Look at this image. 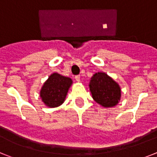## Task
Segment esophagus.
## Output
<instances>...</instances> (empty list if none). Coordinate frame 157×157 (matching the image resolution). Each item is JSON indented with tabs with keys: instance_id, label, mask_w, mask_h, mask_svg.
<instances>
[{
	"instance_id": "esophagus-1",
	"label": "esophagus",
	"mask_w": 157,
	"mask_h": 157,
	"mask_svg": "<svg viewBox=\"0 0 157 157\" xmlns=\"http://www.w3.org/2000/svg\"><path fill=\"white\" fill-rule=\"evenodd\" d=\"M75 80H76L77 82H80L81 81V76H75Z\"/></svg>"
}]
</instances>
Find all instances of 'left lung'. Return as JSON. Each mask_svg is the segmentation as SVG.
<instances>
[{"instance_id": "left-lung-1", "label": "left lung", "mask_w": 157, "mask_h": 157, "mask_svg": "<svg viewBox=\"0 0 157 157\" xmlns=\"http://www.w3.org/2000/svg\"><path fill=\"white\" fill-rule=\"evenodd\" d=\"M89 86L93 100L104 108L114 107L121 101V89L119 84L105 72L95 73Z\"/></svg>"}]
</instances>
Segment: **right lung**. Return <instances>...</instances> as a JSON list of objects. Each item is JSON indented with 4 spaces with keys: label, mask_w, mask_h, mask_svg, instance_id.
Here are the masks:
<instances>
[{
    "label": "right lung",
    "mask_w": 157,
    "mask_h": 157,
    "mask_svg": "<svg viewBox=\"0 0 157 157\" xmlns=\"http://www.w3.org/2000/svg\"><path fill=\"white\" fill-rule=\"evenodd\" d=\"M72 84V79L54 72L48 76L40 92L41 101L46 106L56 108L65 101L68 91Z\"/></svg>",
    "instance_id": "obj_1"
}]
</instances>
